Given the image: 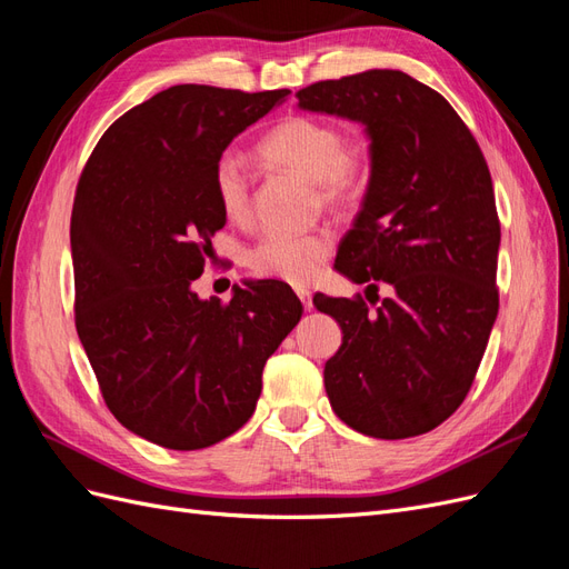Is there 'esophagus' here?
<instances>
[{"mask_svg":"<svg viewBox=\"0 0 569 569\" xmlns=\"http://www.w3.org/2000/svg\"><path fill=\"white\" fill-rule=\"evenodd\" d=\"M297 297L301 299V303H303V308H306V311H311V308H313V299H311V291H308V289H297Z\"/></svg>","mask_w":569,"mask_h":569,"instance_id":"esophagus-1","label":"esophagus"}]
</instances>
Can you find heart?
<instances>
[{
    "mask_svg": "<svg viewBox=\"0 0 569 569\" xmlns=\"http://www.w3.org/2000/svg\"><path fill=\"white\" fill-rule=\"evenodd\" d=\"M256 151L266 163L313 180L320 201L332 209H347L366 184V151L349 144L330 120L289 116L268 130ZM213 184L222 213L232 222H244L251 211V180L244 161L234 153H222L213 170ZM332 247V234L325 230L306 234L268 232L249 251V268L261 278L306 287L318 278Z\"/></svg>",
    "mask_w": 569,
    "mask_h": 569,
    "instance_id": "obj_1",
    "label": "heart"
}]
</instances>
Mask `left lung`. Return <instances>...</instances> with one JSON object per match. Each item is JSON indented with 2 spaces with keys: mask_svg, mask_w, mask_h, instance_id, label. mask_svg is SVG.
Instances as JSON below:
<instances>
[{
  "mask_svg": "<svg viewBox=\"0 0 569 569\" xmlns=\"http://www.w3.org/2000/svg\"><path fill=\"white\" fill-rule=\"evenodd\" d=\"M303 111L363 123L370 180L335 268L392 297L316 295L341 327L325 363L337 418L375 439H408L451 418L468 396L498 316V244L489 166L439 92L401 71L320 80L297 92Z\"/></svg>",
  "mask_w": 569,
  "mask_h": 569,
  "instance_id": "8db88e82",
  "label": "left lung"
}]
</instances>
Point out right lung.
Listing matches in <instances>:
<instances>
[{
  "label": "right lung",
  "mask_w": 569,
  "mask_h": 569,
  "mask_svg": "<svg viewBox=\"0 0 569 569\" xmlns=\"http://www.w3.org/2000/svg\"><path fill=\"white\" fill-rule=\"evenodd\" d=\"M287 94L176 84L120 116L80 176L76 330L116 420L163 449L234 435L253 416L266 360L301 320L278 280L234 287L230 303L192 289L228 220L216 163Z\"/></svg>",
  "instance_id": "add662e5"
}]
</instances>
